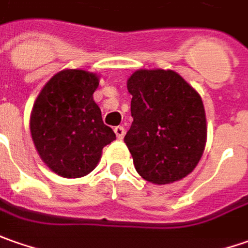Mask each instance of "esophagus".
<instances>
[{"label":"esophagus","mask_w":248,"mask_h":248,"mask_svg":"<svg viewBox=\"0 0 248 248\" xmlns=\"http://www.w3.org/2000/svg\"><path fill=\"white\" fill-rule=\"evenodd\" d=\"M114 132H115L116 137H118L119 140H122V139H124V127H122V126H116L115 129H114Z\"/></svg>","instance_id":"1"}]
</instances>
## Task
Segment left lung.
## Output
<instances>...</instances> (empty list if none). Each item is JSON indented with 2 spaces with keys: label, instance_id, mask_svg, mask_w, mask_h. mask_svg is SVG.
I'll list each match as a JSON object with an SVG mask.
<instances>
[{
  "label": "left lung",
  "instance_id": "obj_1",
  "mask_svg": "<svg viewBox=\"0 0 248 248\" xmlns=\"http://www.w3.org/2000/svg\"><path fill=\"white\" fill-rule=\"evenodd\" d=\"M133 122L124 142L137 173L170 184L192 173L206 147L201 94L171 70H137L127 79Z\"/></svg>",
  "mask_w": 248,
  "mask_h": 248
}]
</instances>
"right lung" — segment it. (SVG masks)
Instances as JSON below:
<instances>
[{
  "instance_id": "obj_1",
  "label": "right lung",
  "mask_w": 248,
  "mask_h": 248,
  "mask_svg": "<svg viewBox=\"0 0 248 248\" xmlns=\"http://www.w3.org/2000/svg\"><path fill=\"white\" fill-rule=\"evenodd\" d=\"M97 88V74L63 70L39 92L30 116L31 137L41 159L56 174H89L103 148L116 139L93 100Z\"/></svg>"
}]
</instances>
